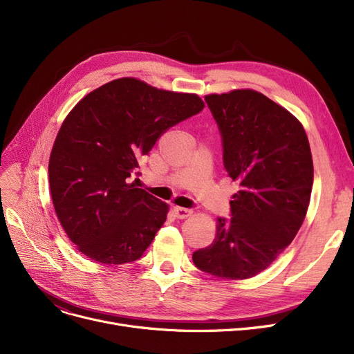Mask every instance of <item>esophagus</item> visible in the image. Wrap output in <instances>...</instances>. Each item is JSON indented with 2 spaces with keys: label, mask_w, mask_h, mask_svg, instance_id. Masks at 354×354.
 I'll list each match as a JSON object with an SVG mask.
<instances>
[{
  "label": "esophagus",
  "mask_w": 354,
  "mask_h": 354,
  "mask_svg": "<svg viewBox=\"0 0 354 354\" xmlns=\"http://www.w3.org/2000/svg\"><path fill=\"white\" fill-rule=\"evenodd\" d=\"M174 214L178 219H185L192 215V211L191 209H187V208H180V207H175L174 208Z\"/></svg>",
  "instance_id": "esophagus-1"
}]
</instances>
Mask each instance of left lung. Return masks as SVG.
<instances>
[{"mask_svg": "<svg viewBox=\"0 0 354 354\" xmlns=\"http://www.w3.org/2000/svg\"><path fill=\"white\" fill-rule=\"evenodd\" d=\"M205 100L238 192L231 219H216L214 243L192 259L203 272L245 280L268 268L303 224L314 178L310 143L300 120L257 90L212 93Z\"/></svg>", "mask_w": 354, "mask_h": 354, "instance_id": "left-lung-1", "label": "left lung"}]
</instances>
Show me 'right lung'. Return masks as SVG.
Segmentation results:
<instances>
[{
  "mask_svg": "<svg viewBox=\"0 0 354 354\" xmlns=\"http://www.w3.org/2000/svg\"><path fill=\"white\" fill-rule=\"evenodd\" d=\"M205 107L195 93L156 88L135 77L111 80L66 116L48 160L53 205L76 248L93 261H136L169 205L129 183L167 129Z\"/></svg>",
  "mask_w": 354,
  "mask_h": 354,
  "instance_id": "1",
  "label": "right lung"
}]
</instances>
